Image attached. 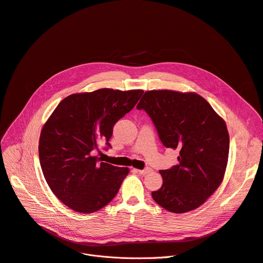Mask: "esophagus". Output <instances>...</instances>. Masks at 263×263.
<instances>
[{"instance_id": "34e87169", "label": "esophagus", "mask_w": 263, "mask_h": 263, "mask_svg": "<svg viewBox=\"0 0 263 263\" xmlns=\"http://www.w3.org/2000/svg\"><path fill=\"white\" fill-rule=\"evenodd\" d=\"M135 171H136L137 173L141 174V175H146V174H148V173L152 172V169H151V168H146V169H144V170H138V169H135Z\"/></svg>"}]
</instances>
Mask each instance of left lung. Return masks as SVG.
Masks as SVG:
<instances>
[{"label":"left lung","instance_id":"obj_1","mask_svg":"<svg viewBox=\"0 0 263 263\" xmlns=\"http://www.w3.org/2000/svg\"><path fill=\"white\" fill-rule=\"evenodd\" d=\"M137 109L150 115L164 147L179 150V163L159 171L162 185L153 199L172 213L197 209L224 177L230 137L223 118L195 92L150 90Z\"/></svg>","mask_w":263,"mask_h":263}]
</instances>
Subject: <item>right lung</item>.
<instances>
[{
    "instance_id": "add662e5",
    "label": "right lung",
    "mask_w": 263,
    "mask_h": 263,
    "mask_svg": "<svg viewBox=\"0 0 263 263\" xmlns=\"http://www.w3.org/2000/svg\"><path fill=\"white\" fill-rule=\"evenodd\" d=\"M144 91L103 88L71 94L44 124L39 156L53 194L79 213H93L117 194L129 168L98 162L92 151L100 142L110 147L113 126L131 111Z\"/></svg>"
}]
</instances>
